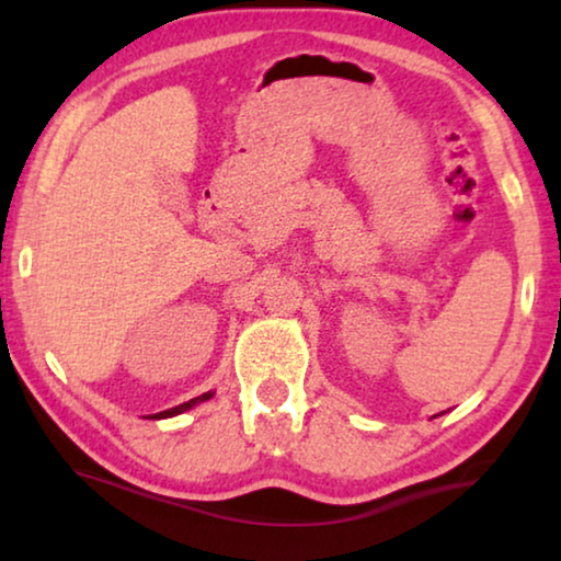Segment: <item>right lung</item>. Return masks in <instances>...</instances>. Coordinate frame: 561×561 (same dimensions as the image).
Wrapping results in <instances>:
<instances>
[{
	"label": "right lung",
	"mask_w": 561,
	"mask_h": 561,
	"mask_svg": "<svg viewBox=\"0 0 561 561\" xmlns=\"http://www.w3.org/2000/svg\"><path fill=\"white\" fill-rule=\"evenodd\" d=\"M209 397H215L211 392H207V394H202V397H194V399H190V402H184V404H180V407H172V409H167V412H159V414H152V420H167V416H174V414H182V412H186V409H192L194 404H199V402H207Z\"/></svg>",
	"instance_id": "right-lung-1"
}]
</instances>
